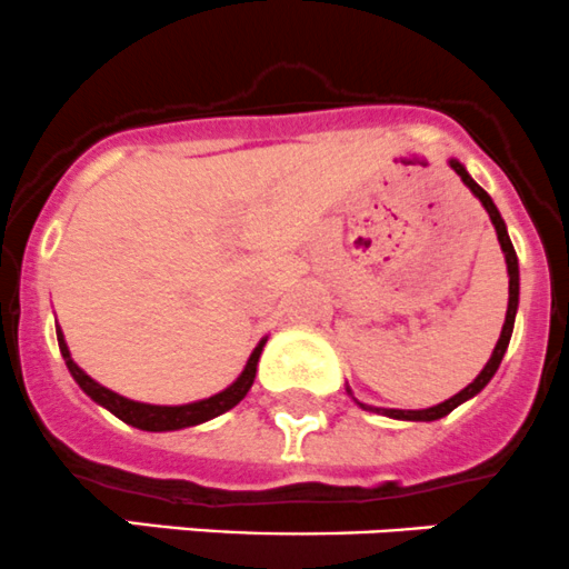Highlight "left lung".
Segmentation results:
<instances>
[{"label": "left lung", "instance_id": "8db88e82", "mask_svg": "<svg viewBox=\"0 0 569 569\" xmlns=\"http://www.w3.org/2000/svg\"><path fill=\"white\" fill-rule=\"evenodd\" d=\"M448 166L453 168V171L459 173V177H462V182L468 184L470 188V193L476 196L478 201H481V207L483 210H487V216H489V221H492V227H495V234H498V243H500V251H503V260H506V273H509V307H506V320H503V329H500V337H498V342H495V348H492V357L487 359V365H483V370L481 373L476 376L473 381H470L468 387H465V390H459L457 396H451L448 398V401H442V403H437V407H429V409H381V407H370V403H362V401H357V398H353V392L348 390V396L353 398V401L359 403V407L362 409H368V412H379V415H385V418H392V420H415V423H431V420H440V418H446V415H451L453 409L459 407V403H465V401H470V398H476L478 392L483 390V387L489 385V381H492V376L498 373V368H500V359H503V353H506V348H509V340H511V331H515V315H517V303H520V266H517V254H515V246H511V240H509V232H506V223H503V218H500V212H498V207H495V201L489 199V193L487 190L481 188V184L476 182L473 177H470L468 173V168L462 166V162L459 160H448Z\"/></svg>", "mask_w": 569, "mask_h": 569}]
</instances>
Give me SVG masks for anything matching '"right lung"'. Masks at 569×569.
I'll use <instances>...</instances> for the list:
<instances>
[{"instance_id": "add662e5", "label": "right lung", "mask_w": 569, "mask_h": 569, "mask_svg": "<svg viewBox=\"0 0 569 569\" xmlns=\"http://www.w3.org/2000/svg\"><path fill=\"white\" fill-rule=\"evenodd\" d=\"M266 342H268V337H262V340L257 342V348L251 351L249 362H246L243 373H240L238 379L227 387V390L216 392V396H210V398H201V401H193V403L162 407V403H143V401H132V398H123V396H118V392L107 390V387L99 385L96 379H91V376H88L86 370H82L80 365L71 359L69 346H66V337L58 326L60 353H63L66 368H69V373L74 376V381L80 385V390L86 392L91 401L99 403V407H104L107 412L116 415L118 420H123V423L134 426V429H140V431L190 429V426L207 423V420L218 418V415H223V412H229L232 407H238V403L246 398V392L251 390V385H254L257 362H260V353H262V348H266Z\"/></svg>"}]
</instances>
